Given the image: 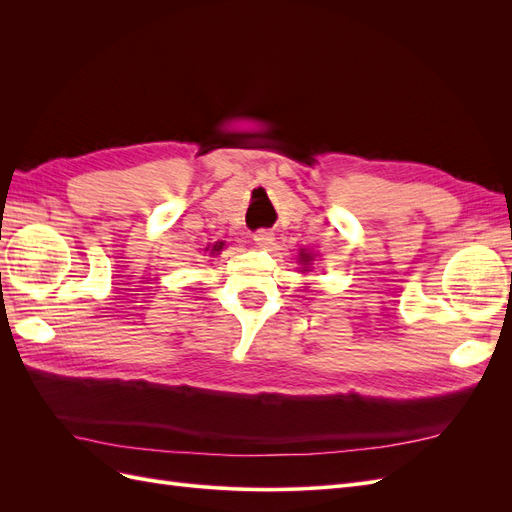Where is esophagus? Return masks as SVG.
Instances as JSON below:
<instances>
[{
  "label": "esophagus",
  "instance_id": "obj_1",
  "mask_svg": "<svg viewBox=\"0 0 512 512\" xmlns=\"http://www.w3.org/2000/svg\"><path fill=\"white\" fill-rule=\"evenodd\" d=\"M252 239H254V243H256L258 247H269L275 237H273V232H271L269 228H260V230L254 232Z\"/></svg>",
  "mask_w": 512,
  "mask_h": 512
}]
</instances>
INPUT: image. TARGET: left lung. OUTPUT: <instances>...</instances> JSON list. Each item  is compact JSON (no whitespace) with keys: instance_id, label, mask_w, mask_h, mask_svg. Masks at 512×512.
I'll return each instance as SVG.
<instances>
[{"instance_id":"obj_1","label":"left lung","mask_w":512,"mask_h":512,"mask_svg":"<svg viewBox=\"0 0 512 512\" xmlns=\"http://www.w3.org/2000/svg\"><path fill=\"white\" fill-rule=\"evenodd\" d=\"M301 256H303L301 260H303V262H305V265H307V260H309V256H305V254H301ZM303 271H307V269H303Z\"/></svg>"}]
</instances>
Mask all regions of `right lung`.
<instances>
[{
    "instance_id": "1",
    "label": "right lung",
    "mask_w": 512,
    "mask_h": 512,
    "mask_svg": "<svg viewBox=\"0 0 512 512\" xmlns=\"http://www.w3.org/2000/svg\"><path fill=\"white\" fill-rule=\"evenodd\" d=\"M222 245H224V243H218V245H213V250H211V252H220V250H222Z\"/></svg>"
}]
</instances>
